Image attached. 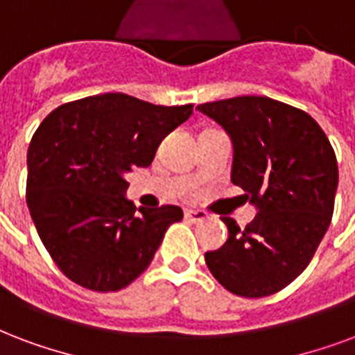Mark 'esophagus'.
<instances>
[{
	"label": "esophagus",
	"instance_id": "obj_1",
	"mask_svg": "<svg viewBox=\"0 0 355 355\" xmlns=\"http://www.w3.org/2000/svg\"><path fill=\"white\" fill-rule=\"evenodd\" d=\"M185 218L191 223H202L207 218V213L200 211V209H185Z\"/></svg>",
	"mask_w": 355,
	"mask_h": 355
}]
</instances>
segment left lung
Here are the masks:
<instances>
[{"mask_svg": "<svg viewBox=\"0 0 355 355\" xmlns=\"http://www.w3.org/2000/svg\"><path fill=\"white\" fill-rule=\"evenodd\" d=\"M196 108L232 138V183L258 209L245 228L223 218L228 239L206 252L207 268L232 294H275L303 273L331 223L335 151L307 112L275 98L243 95Z\"/></svg>", "mask_w": 355, "mask_h": 355, "instance_id": "obj_1", "label": "left lung"}]
</instances>
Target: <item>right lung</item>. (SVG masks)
Returning <instances> with one entry per match:
<instances>
[{"instance_id":"right-lung-1","label":"right lung","mask_w":355,"mask_h":355,"mask_svg":"<svg viewBox=\"0 0 355 355\" xmlns=\"http://www.w3.org/2000/svg\"><path fill=\"white\" fill-rule=\"evenodd\" d=\"M193 105L159 106L103 93L50 112L28 149L26 200L42 245L69 279L116 292L146 271L178 206L138 207L125 174L149 166L159 144Z\"/></svg>"}]
</instances>
